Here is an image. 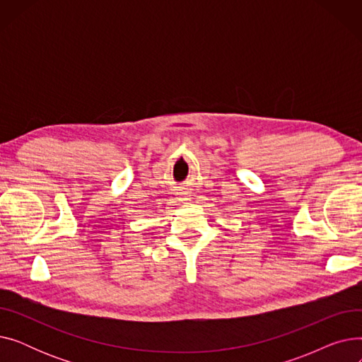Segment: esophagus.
Wrapping results in <instances>:
<instances>
[{
	"label": "esophagus",
	"mask_w": 362,
	"mask_h": 362,
	"mask_svg": "<svg viewBox=\"0 0 362 362\" xmlns=\"http://www.w3.org/2000/svg\"><path fill=\"white\" fill-rule=\"evenodd\" d=\"M185 199H186V197H185Z\"/></svg>",
	"instance_id": "1"
}]
</instances>
